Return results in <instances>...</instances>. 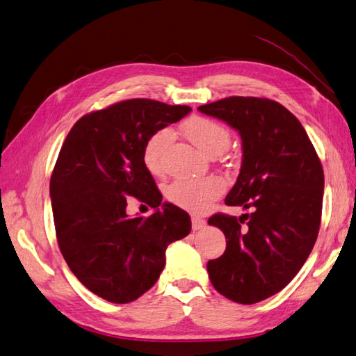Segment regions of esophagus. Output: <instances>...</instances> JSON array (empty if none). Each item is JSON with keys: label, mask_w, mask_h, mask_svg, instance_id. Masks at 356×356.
<instances>
[{"label": "esophagus", "mask_w": 356, "mask_h": 356, "mask_svg": "<svg viewBox=\"0 0 356 356\" xmlns=\"http://www.w3.org/2000/svg\"><path fill=\"white\" fill-rule=\"evenodd\" d=\"M204 226H206V220L200 218V217H192V229H193V231L203 229Z\"/></svg>", "instance_id": "obj_1"}]
</instances>
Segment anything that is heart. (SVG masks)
Wrapping results in <instances>:
<instances>
[{
    "instance_id": "1",
    "label": "heart",
    "mask_w": 356,
    "mask_h": 356,
    "mask_svg": "<svg viewBox=\"0 0 356 356\" xmlns=\"http://www.w3.org/2000/svg\"><path fill=\"white\" fill-rule=\"evenodd\" d=\"M183 131L193 145L206 153H221L229 145V131L217 120L207 118H191L183 125ZM173 133L170 129H159L145 140L143 161L152 175H161L164 170L163 156L165 147L170 144ZM226 189L220 177H204L198 179H177L167 189L170 203L189 212H204Z\"/></svg>"
}]
</instances>
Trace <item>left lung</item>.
Masks as SVG:
<instances>
[{
  "label": "left lung",
  "instance_id": "8db88e82",
  "mask_svg": "<svg viewBox=\"0 0 356 356\" xmlns=\"http://www.w3.org/2000/svg\"><path fill=\"white\" fill-rule=\"evenodd\" d=\"M198 111L238 131L240 173L225 201L251 211L207 221L226 237V251L207 261V273L225 298L256 304L290 284L310 256L323 211V165L296 116L274 100L232 96Z\"/></svg>",
  "mask_w": 356,
  "mask_h": 356
}]
</instances>
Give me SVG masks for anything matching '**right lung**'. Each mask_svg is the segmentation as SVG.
<instances>
[{"label": "right lung", "mask_w": 356, "mask_h": 356, "mask_svg": "<svg viewBox=\"0 0 356 356\" xmlns=\"http://www.w3.org/2000/svg\"><path fill=\"white\" fill-rule=\"evenodd\" d=\"M191 108L150 99L124 100L80 118L54 167L49 195L60 251L91 293L129 304L150 290L165 265V250L189 236L191 217L163 203L145 169V140ZM156 207L149 219L126 216V197Z\"/></svg>", "instance_id": "1"}]
</instances>
